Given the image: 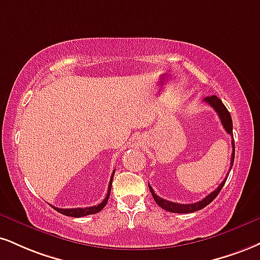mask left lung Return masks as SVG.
<instances>
[{"instance_id": "1", "label": "left lung", "mask_w": 260, "mask_h": 260, "mask_svg": "<svg viewBox=\"0 0 260 260\" xmlns=\"http://www.w3.org/2000/svg\"><path fill=\"white\" fill-rule=\"evenodd\" d=\"M205 102L214 109L215 112L218 114V116H219L220 121H221V124H223V127L225 128V131H226V133L230 134L231 138H233V140H231V145H233V154H231V162H230V164H231L230 168H231V167H233V165H234V158H235V143H234L233 120H231V115H230V112L228 111V109L225 108L223 102H221V100L218 98L217 95L207 96V98H205ZM226 179H228V177L225 178L223 181H221L220 185L218 186L217 189L214 190V191H212L208 196H206L205 199L201 200V201L195 202V203H189V205L167 201V200L162 199V198H160V196L156 195L154 189H152V187L150 185H149V189H150V191H151V195L156 201V203H157V205L160 206L161 208H164L165 211L172 212V213H192V212L200 211V209L205 208L206 206H208L209 203L213 201V200L218 196V193L220 192V190L223 189V186H224V184H225V181H226Z\"/></svg>"}]
</instances>
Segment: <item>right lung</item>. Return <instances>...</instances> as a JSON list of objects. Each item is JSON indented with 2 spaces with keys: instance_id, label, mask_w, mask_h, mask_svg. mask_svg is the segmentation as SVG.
I'll use <instances>...</instances> for the list:
<instances>
[{
  "instance_id": "1",
  "label": "right lung",
  "mask_w": 260,
  "mask_h": 260,
  "mask_svg": "<svg viewBox=\"0 0 260 260\" xmlns=\"http://www.w3.org/2000/svg\"><path fill=\"white\" fill-rule=\"evenodd\" d=\"M114 174H115V172H112L110 183H109V186H108V193H106V198L103 200V202H100L99 205L92 206V207H86V208H58V207H54V206H52V207L54 208L57 212H59V213L68 215V217H75V218L84 217V215L98 213V212H100L103 208L105 207L106 202H108V200H109V196H110L111 185H112V178H114Z\"/></svg>"
}]
</instances>
